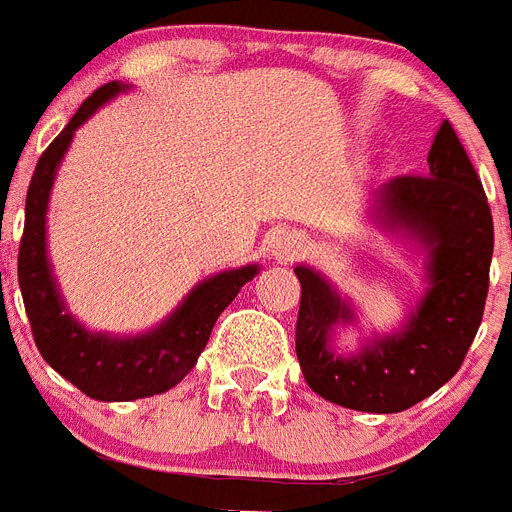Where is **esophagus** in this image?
Here are the masks:
<instances>
[{
  "instance_id": "34e87169",
  "label": "esophagus",
  "mask_w": 512,
  "mask_h": 512,
  "mask_svg": "<svg viewBox=\"0 0 512 512\" xmlns=\"http://www.w3.org/2000/svg\"><path fill=\"white\" fill-rule=\"evenodd\" d=\"M308 243L300 233H279L272 243V256H277L279 261H292L303 256Z\"/></svg>"
}]
</instances>
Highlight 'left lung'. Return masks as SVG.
<instances>
[{
  "label": "left lung",
  "mask_w": 512,
  "mask_h": 512,
  "mask_svg": "<svg viewBox=\"0 0 512 512\" xmlns=\"http://www.w3.org/2000/svg\"><path fill=\"white\" fill-rule=\"evenodd\" d=\"M427 165V176L391 178L375 191V225L427 251V290L399 331L339 355L331 334L355 321V310L329 279L295 266L303 290L295 349L305 383L347 409L393 414L427 399L458 373L482 323L495 227L482 181L448 121Z\"/></svg>",
  "instance_id": "left-lung-1"
}]
</instances>
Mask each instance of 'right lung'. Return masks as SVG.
Segmentation results:
<instances>
[{
  "label": "right lung",
  "mask_w": 512,
  "mask_h": 512,
  "mask_svg": "<svg viewBox=\"0 0 512 512\" xmlns=\"http://www.w3.org/2000/svg\"><path fill=\"white\" fill-rule=\"evenodd\" d=\"M126 87L121 82L98 87L46 147L25 196V230L17 256V279L38 352L61 378L98 401L144 399L181 383L207 347L222 310L233 303L240 287L259 274V266L248 264L207 277L147 334L111 336L87 331L69 313L46 253L48 196L74 131Z\"/></svg>",
  "instance_id": "right-lung-1"
}]
</instances>
